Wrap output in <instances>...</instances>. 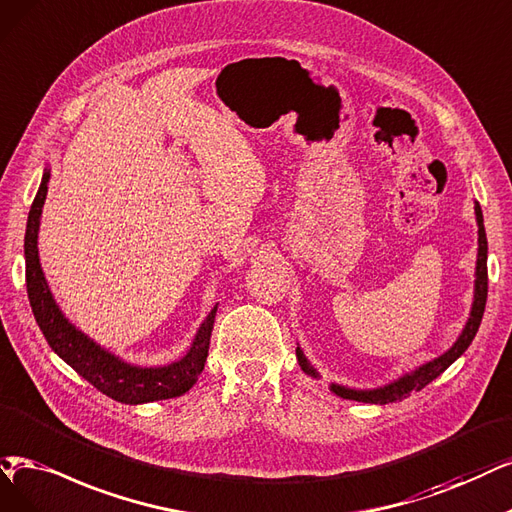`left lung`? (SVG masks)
Instances as JSON below:
<instances>
[{
	"instance_id": "obj_1",
	"label": "left lung",
	"mask_w": 512,
	"mask_h": 512,
	"mask_svg": "<svg viewBox=\"0 0 512 512\" xmlns=\"http://www.w3.org/2000/svg\"><path fill=\"white\" fill-rule=\"evenodd\" d=\"M475 217H477V227H479V249H477V266H475V293H472V306H470V314L466 325L462 329V333L458 335L456 342L451 344L449 350H445L441 356L432 358V361L422 363L420 367H415L413 371L403 373L396 380L377 386V388H350V386H342V384H331V392L342 396V399H350V401H358V403H371V405H386V403H394L401 401L411 390H422L424 386H428L432 380L437 377L451 365L456 363L458 358L466 352V348L472 344L475 339L481 318L485 312V301H487V236H485V225H483V213L479 202H475ZM297 361L299 367L304 369V373H308L314 380H320V373L312 367V363L306 358L304 350L297 346Z\"/></svg>"
}]
</instances>
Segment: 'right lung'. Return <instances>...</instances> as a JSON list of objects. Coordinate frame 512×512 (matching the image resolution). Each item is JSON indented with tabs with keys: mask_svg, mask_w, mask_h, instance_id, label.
Segmentation results:
<instances>
[{
	"mask_svg": "<svg viewBox=\"0 0 512 512\" xmlns=\"http://www.w3.org/2000/svg\"><path fill=\"white\" fill-rule=\"evenodd\" d=\"M50 168H44L40 189L31 204L27 232H25V276H27V295L35 316V323L40 325L48 346L59 354V358L78 371L86 382L107 394L109 399L126 403V405H143L164 399H175L185 394L198 382V375L204 369L208 344L217 316V306L206 314L202 325L198 327L192 344L187 352L168 365L143 367L124 361L122 356L109 352L101 344L94 342L84 331L75 327L56 304V299L48 287L44 276L40 251H37V234H40L42 208L48 194Z\"/></svg>",
	"mask_w": 512,
	"mask_h": 512,
	"instance_id": "add662e5",
	"label": "right lung"
}]
</instances>
